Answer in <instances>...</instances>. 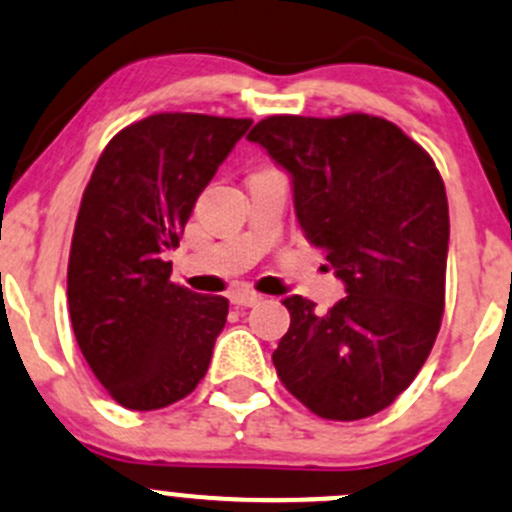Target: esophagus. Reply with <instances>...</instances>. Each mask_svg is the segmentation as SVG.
<instances>
[{
  "label": "esophagus",
  "mask_w": 512,
  "mask_h": 512,
  "mask_svg": "<svg viewBox=\"0 0 512 512\" xmlns=\"http://www.w3.org/2000/svg\"><path fill=\"white\" fill-rule=\"evenodd\" d=\"M263 295L256 293V291H249V288H236V291H231L229 300L234 305H256L261 303Z\"/></svg>",
  "instance_id": "34e87169"
}]
</instances>
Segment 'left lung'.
Segmentation results:
<instances>
[{"mask_svg": "<svg viewBox=\"0 0 512 512\" xmlns=\"http://www.w3.org/2000/svg\"><path fill=\"white\" fill-rule=\"evenodd\" d=\"M251 142L293 177L295 217L347 295L328 313L291 295L273 365L310 412L357 421L387 409L419 374L446 300L449 202L429 152L389 120L271 115Z\"/></svg>", "mask_w": 512, "mask_h": 512, "instance_id": "left-lung-1", "label": "left lung"}]
</instances>
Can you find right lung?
I'll return each mask as SVG.
<instances>
[{"instance_id":"add662e5","label":"right lung","mask_w":512,"mask_h":512,"mask_svg":"<svg viewBox=\"0 0 512 512\" xmlns=\"http://www.w3.org/2000/svg\"><path fill=\"white\" fill-rule=\"evenodd\" d=\"M249 118L155 113L105 145L68 256L73 335L105 392L152 412L194 392L229 313L170 281L167 254Z\"/></svg>"}]
</instances>
